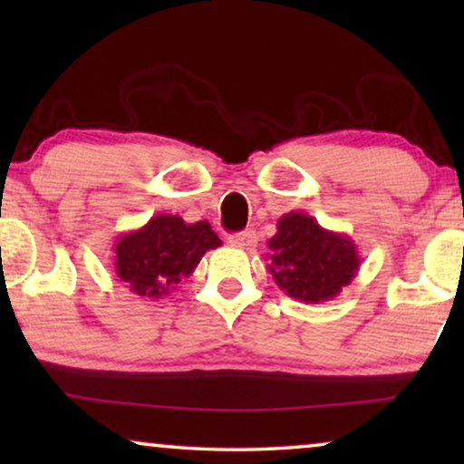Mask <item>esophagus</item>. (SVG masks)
<instances>
[{"mask_svg": "<svg viewBox=\"0 0 464 464\" xmlns=\"http://www.w3.org/2000/svg\"><path fill=\"white\" fill-rule=\"evenodd\" d=\"M230 245L232 246H238V249H246V251H251V249H256V245H257V234L253 232V230H243V232H238V234H232L230 238Z\"/></svg>", "mask_w": 464, "mask_h": 464, "instance_id": "34e87169", "label": "esophagus"}]
</instances>
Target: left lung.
<instances>
[{"label": "left lung", "instance_id": "obj_1", "mask_svg": "<svg viewBox=\"0 0 464 464\" xmlns=\"http://www.w3.org/2000/svg\"><path fill=\"white\" fill-rule=\"evenodd\" d=\"M268 270L289 297L319 304L340 295L357 276L361 257L351 237L325 230L302 211H291L276 221L268 240Z\"/></svg>", "mask_w": 464, "mask_h": 464}]
</instances>
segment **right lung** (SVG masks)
I'll list each match as a JSON object with an SVG mask.
<instances>
[{
	"mask_svg": "<svg viewBox=\"0 0 464 464\" xmlns=\"http://www.w3.org/2000/svg\"><path fill=\"white\" fill-rule=\"evenodd\" d=\"M221 240L208 221L186 224L179 215H154L139 230L118 237L113 245L116 275L132 294L158 300L177 289L208 249Z\"/></svg>",
	"mask_w": 464,
	"mask_h": 464,
	"instance_id": "right-lung-1",
	"label": "right lung"
}]
</instances>
